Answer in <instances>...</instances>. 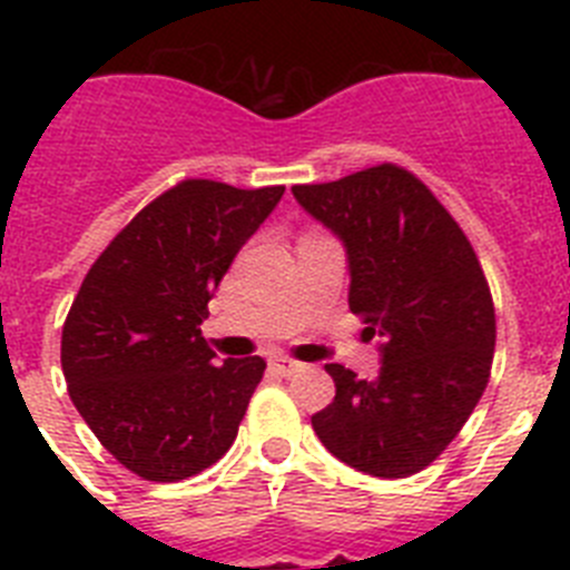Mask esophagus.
Instances as JSON below:
<instances>
[{"mask_svg":"<svg viewBox=\"0 0 570 570\" xmlns=\"http://www.w3.org/2000/svg\"><path fill=\"white\" fill-rule=\"evenodd\" d=\"M271 367H274L276 374H282V376H291V374H296V371H302V362L299 360H291V356H271Z\"/></svg>","mask_w":570,"mask_h":570,"instance_id":"esophagus-1","label":"esophagus"}]
</instances>
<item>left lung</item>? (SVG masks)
<instances>
[{
  "label": "left lung",
  "instance_id": "left-lung-1",
  "mask_svg": "<svg viewBox=\"0 0 570 570\" xmlns=\"http://www.w3.org/2000/svg\"><path fill=\"white\" fill-rule=\"evenodd\" d=\"M291 190L342 239L347 305L382 336L374 380L325 365L336 396L311 425L345 465L411 476L451 445L491 376L497 314L480 259L431 188L394 163Z\"/></svg>",
  "mask_w": 570,
  "mask_h": 570
}]
</instances>
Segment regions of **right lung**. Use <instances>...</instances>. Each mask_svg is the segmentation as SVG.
Returning a JSON list of instances; mask_svg holds the SVG:
<instances>
[{"label":"right lung","instance_id":"1","mask_svg":"<svg viewBox=\"0 0 570 570\" xmlns=\"http://www.w3.org/2000/svg\"><path fill=\"white\" fill-rule=\"evenodd\" d=\"M282 194L183 179L90 265L62 325V374L90 431L136 476L188 480L234 445L265 360L219 362L199 325Z\"/></svg>","mask_w":570,"mask_h":570}]
</instances>
